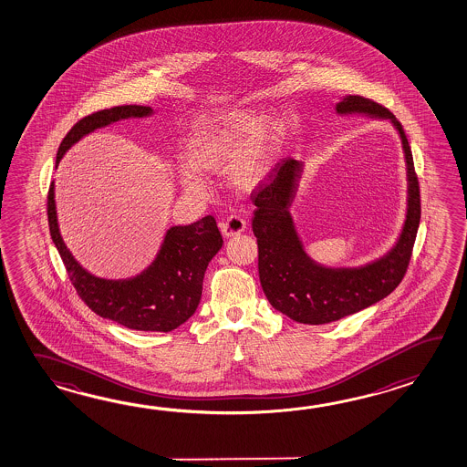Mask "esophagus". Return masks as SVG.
I'll list each match as a JSON object with an SVG mask.
<instances>
[{
  "label": "esophagus",
  "instance_id": "1",
  "mask_svg": "<svg viewBox=\"0 0 467 467\" xmlns=\"http://www.w3.org/2000/svg\"><path fill=\"white\" fill-rule=\"evenodd\" d=\"M219 228L223 236L233 238L236 234H241L246 229V221L238 216V214H231L228 219H224L223 223H219Z\"/></svg>",
  "mask_w": 467,
  "mask_h": 467
}]
</instances>
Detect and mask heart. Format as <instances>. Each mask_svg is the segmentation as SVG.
<instances>
[{"mask_svg": "<svg viewBox=\"0 0 467 467\" xmlns=\"http://www.w3.org/2000/svg\"><path fill=\"white\" fill-rule=\"evenodd\" d=\"M279 148V123L271 111L226 109L201 118L191 130L180 172L182 191L206 196L208 186L198 174H224L238 191H253L271 171Z\"/></svg>", "mask_w": 467, "mask_h": 467, "instance_id": "obj_1", "label": "heart"}]
</instances>
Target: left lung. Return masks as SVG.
Masks as SVG:
<instances>
[{
    "label": "left lung",
    "instance_id": "left-lung-1",
    "mask_svg": "<svg viewBox=\"0 0 467 467\" xmlns=\"http://www.w3.org/2000/svg\"><path fill=\"white\" fill-rule=\"evenodd\" d=\"M339 116L364 115L388 119L398 131L406 160L408 200L400 236L389 251L361 266H326L306 253L296 229L291 204L305 162L283 160L259 184L251 200L256 206L253 233L259 249V281L271 306L296 323L326 324L359 313L389 296L406 275L420 219L418 176L406 133L396 116L362 96H344Z\"/></svg>",
    "mask_w": 467,
    "mask_h": 467
}]
</instances>
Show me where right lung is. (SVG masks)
<instances>
[{"label":"right lung","mask_w":467,"mask_h":467,"mask_svg":"<svg viewBox=\"0 0 467 467\" xmlns=\"http://www.w3.org/2000/svg\"><path fill=\"white\" fill-rule=\"evenodd\" d=\"M151 115L154 109L150 106L126 105L86 116L59 144L57 168L67 150L88 134L123 119ZM48 223L51 239L79 297L96 315L136 331L168 333L186 323L200 305L206 267L223 246L216 219L204 216L168 229L156 257L140 275L106 279L81 266L67 248L57 224L55 182L49 188Z\"/></svg>","instance_id":"add662e5"}]
</instances>
